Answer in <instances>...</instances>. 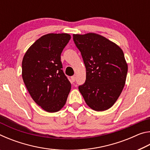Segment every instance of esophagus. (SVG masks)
<instances>
[{
  "label": "esophagus",
  "mask_w": 150,
  "mask_h": 150,
  "mask_svg": "<svg viewBox=\"0 0 150 150\" xmlns=\"http://www.w3.org/2000/svg\"><path fill=\"white\" fill-rule=\"evenodd\" d=\"M75 79H76L75 76H72V77H71V82H75Z\"/></svg>",
  "instance_id": "34e87169"
}]
</instances>
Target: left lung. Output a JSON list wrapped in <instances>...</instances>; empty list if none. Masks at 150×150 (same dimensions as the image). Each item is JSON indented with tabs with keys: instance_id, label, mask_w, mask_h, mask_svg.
<instances>
[{
	"instance_id": "obj_1",
	"label": "left lung",
	"mask_w": 150,
	"mask_h": 150,
	"mask_svg": "<svg viewBox=\"0 0 150 150\" xmlns=\"http://www.w3.org/2000/svg\"><path fill=\"white\" fill-rule=\"evenodd\" d=\"M73 37L86 67L85 82L79 90L93 110H107L117 100L125 85L128 65L122 50L95 33Z\"/></svg>"
}]
</instances>
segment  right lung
<instances>
[{
  "label": "right lung",
  "instance_id": "obj_1",
  "mask_svg": "<svg viewBox=\"0 0 150 150\" xmlns=\"http://www.w3.org/2000/svg\"><path fill=\"white\" fill-rule=\"evenodd\" d=\"M70 39L68 34L43 35L22 59V75L27 90L34 102L48 112L63 107L71 87L61 62V54Z\"/></svg>",
  "mask_w": 150,
  "mask_h": 150
}]
</instances>
